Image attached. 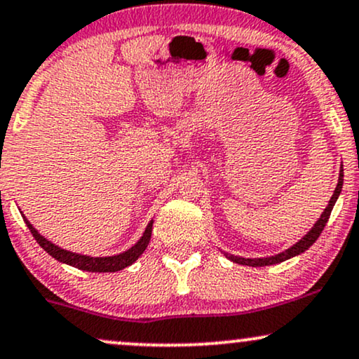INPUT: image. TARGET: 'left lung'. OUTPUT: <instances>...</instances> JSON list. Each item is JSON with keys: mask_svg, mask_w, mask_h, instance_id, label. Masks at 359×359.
<instances>
[{"mask_svg": "<svg viewBox=\"0 0 359 359\" xmlns=\"http://www.w3.org/2000/svg\"><path fill=\"white\" fill-rule=\"evenodd\" d=\"M341 188H343V165L339 168V176H338V184H336L334 188V193L333 196H331V200L328 203V206L325 208V211H323L320 218L315 224H313V228L309 229V231L304 234L299 241H296L293 246H290L287 250L281 251V253L274 255V256H266V258H243V256H234L231 253H224L223 255L226 256L228 259H231L233 263H238V264H245V266H253V268H258V266H269V264H278V263H283V261L290 259V258H294V256L304 253V251L308 250L309 246L315 243L318 238H320V234L323 229H325L326 223H328L330 219V215L331 211H333V206L336 200L339 198V194H341Z\"/></svg>", "mask_w": 359, "mask_h": 359, "instance_id": "8db88e82", "label": "left lung"}]
</instances>
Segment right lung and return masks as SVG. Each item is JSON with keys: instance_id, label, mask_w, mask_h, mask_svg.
I'll list each match as a JSON object with an SVG mask.
<instances>
[{"instance_id": "obj_1", "label": "right lung", "mask_w": 359, "mask_h": 359, "mask_svg": "<svg viewBox=\"0 0 359 359\" xmlns=\"http://www.w3.org/2000/svg\"><path fill=\"white\" fill-rule=\"evenodd\" d=\"M23 219L26 226L29 228L31 234L34 236V240L38 241V245L41 246L48 255H51L53 258L60 261V263L69 264V266L73 268L83 269V271H91V273H114L131 266V264L135 263L141 255H143L146 246L149 245L151 231H153V219H151L148 223V226H146L143 236H141L140 240L130 248V250L123 251V253L114 255V256H88V255L73 253V251L63 250V248L56 246L55 243L48 241L46 238L41 236V234L38 233V229L34 228L28 219H26L25 215H23Z\"/></svg>"}]
</instances>
